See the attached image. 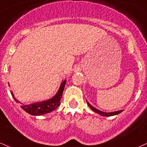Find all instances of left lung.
<instances>
[{"label":"left lung","mask_w":147,"mask_h":147,"mask_svg":"<svg viewBox=\"0 0 147 147\" xmlns=\"http://www.w3.org/2000/svg\"><path fill=\"white\" fill-rule=\"evenodd\" d=\"M88 102V105L90 107V109L92 110H93L94 112L97 113V114L101 115V116H114V115H116V114H120V113L123 112V110H120V111H116V112H109V113H106V112H101V111L98 110V109H97L96 108H94V107H93V106H92L89 103V102Z\"/></svg>","instance_id":"left-lung-1"}]
</instances>
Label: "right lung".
<instances>
[{
  "instance_id": "obj_1",
  "label": "right lung",
  "mask_w": 147,
  "mask_h": 147,
  "mask_svg": "<svg viewBox=\"0 0 147 147\" xmlns=\"http://www.w3.org/2000/svg\"><path fill=\"white\" fill-rule=\"evenodd\" d=\"M66 80H64L61 83L57 93L52 98L45 100V101L35 102V103L30 104V105H22L20 106L21 108L24 109L28 114L33 115V116H40V115L47 114V113L55 110L60 105V100L62 97L63 89H64L65 85H66ZM11 93L13 99L17 102H18V100L13 96L12 92Z\"/></svg>"
}]
</instances>
